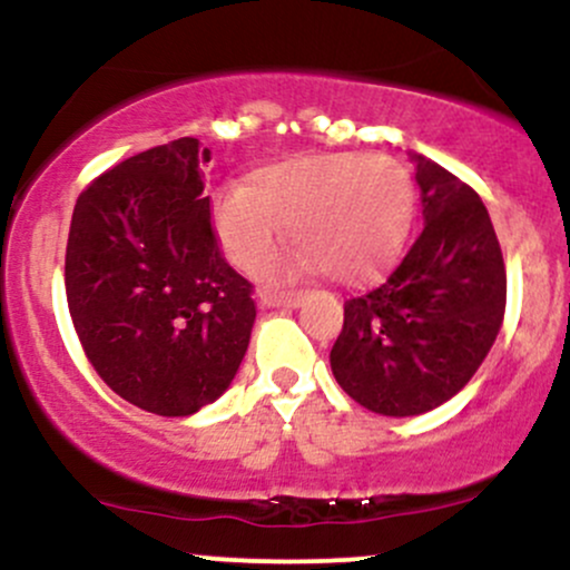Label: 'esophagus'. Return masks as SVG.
Returning a JSON list of instances; mask_svg holds the SVG:
<instances>
[{"label": "esophagus", "instance_id": "1", "mask_svg": "<svg viewBox=\"0 0 570 570\" xmlns=\"http://www.w3.org/2000/svg\"><path fill=\"white\" fill-rule=\"evenodd\" d=\"M259 303H263L265 307H297L299 303H303V292H259Z\"/></svg>", "mask_w": 570, "mask_h": 570}]
</instances>
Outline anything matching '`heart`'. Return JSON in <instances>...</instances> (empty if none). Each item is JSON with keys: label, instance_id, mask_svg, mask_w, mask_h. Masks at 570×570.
Returning <instances> with one entry per match:
<instances>
[{"label": "heart", "instance_id": "b5f03b06", "mask_svg": "<svg viewBox=\"0 0 570 570\" xmlns=\"http://www.w3.org/2000/svg\"><path fill=\"white\" fill-rule=\"evenodd\" d=\"M412 217V181L385 155H313L254 174L214 203L227 257L263 271L278 252L281 227L299 246L281 271L322 267L340 284H364L399 257Z\"/></svg>", "mask_w": 570, "mask_h": 570}]
</instances>
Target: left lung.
Segmentation results:
<instances>
[{"label": "left lung", "instance_id": "obj_1", "mask_svg": "<svg viewBox=\"0 0 570 570\" xmlns=\"http://www.w3.org/2000/svg\"><path fill=\"white\" fill-rule=\"evenodd\" d=\"M423 225L383 284L345 299L330 351L337 383L381 415H421L463 389L499 335L507 267L485 203L412 153Z\"/></svg>", "mask_w": 570, "mask_h": 570}]
</instances>
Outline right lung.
I'll return each mask as SVG.
<instances>
[{"instance_id": "obj_1", "label": "right lung", "mask_w": 570, "mask_h": 570, "mask_svg": "<svg viewBox=\"0 0 570 570\" xmlns=\"http://www.w3.org/2000/svg\"><path fill=\"white\" fill-rule=\"evenodd\" d=\"M212 153L185 136L96 176L67 240L69 316L104 383L155 415L225 394L252 337L254 286L227 265L203 195Z\"/></svg>"}]
</instances>
